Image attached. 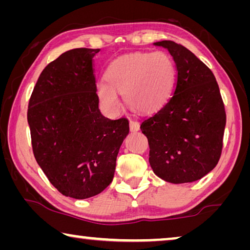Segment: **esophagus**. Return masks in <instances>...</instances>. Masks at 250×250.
Returning <instances> with one entry per match:
<instances>
[{
	"instance_id": "obj_1",
	"label": "esophagus",
	"mask_w": 250,
	"mask_h": 250,
	"mask_svg": "<svg viewBox=\"0 0 250 250\" xmlns=\"http://www.w3.org/2000/svg\"><path fill=\"white\" fill-rule=\"evenodd\" d=\"M130 130L132 131V132H135V131L140 130V125H139V122L131 120L130 121Z\"/></svg>"
}]
</instances>
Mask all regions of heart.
<instances>
[{
    "instance_id": "heart-1",
    "label": "heart",
    "mask_w": 250,
    "mask_h": 250,
    "mask_svg": "<svg viewBox=\"0 0 250 250\" xmlns=\"http://www.w3.org/2000/svg\"><path fill=\"white\" fill-rule=\"evenodd\" d=\"M105 82L96 83V94L108 116L120 110L122 94L125 104L141 113L159 111L171 99L175 87L176 67L164 52L124 55L108 66Z\"/></svg>"
}]
</instances>
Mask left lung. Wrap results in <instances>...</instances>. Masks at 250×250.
I'll return each instance as SVG.
<instances>
[{
  "instance_id": "left-lung-1",
  "label": "left lung",
  "mask_w": 250,
  "mask_h": 250,
  "mask_svg": "<svg viewBox=\"0 0 250 250\" xmlns=\"http://www.w3.org/2000/svg\"><path fill=\"white\" fill-rule=\"evenodd\" d=\"M168 50L176 65L173 96L142 122L149 162L160 179L189 183L202 179L221 158L226 113L211 70L191 50L171 41L153 43Z\"/></svg>"
}]
</instances>
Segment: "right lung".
I'll use <instances>...</instances> for the list:
<instances>
[{"label":"right lung","mask_w":250,"mask_h":250,"mask_svg":"<svg viewBox=\"0 0 250 250\" xmlns=\"http://www.w3.org/2000/svg\"><path fill=\"white\" fill-rule=\"evenodd\" d=\"M99 49L75 48L42 71L28 104L34 156L62 195L84 200L111 183L125 118L111 120L99 110L92 57Z\"/></svg>","instance_id":"obj_1"}]
</instances>
